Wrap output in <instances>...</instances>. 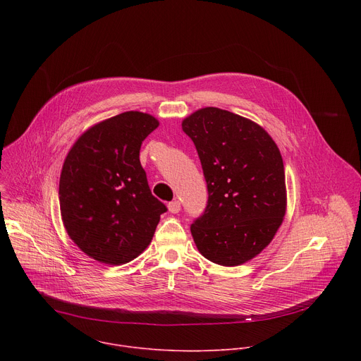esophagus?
<instances>
[{
  "instance_id": "34e87169",
  "label": "esophagus",
  "mask_w": 361,
  "mask_h": 361,
  "mask_svg": "<svg viewBox=\"0 0 361 361\" xmlns=\"http://www.w3.org/2000/svg\"><path fill=\"white\" fill-rule=\"evenodd\" d=\"M180 210H181V204H180V201H171V202H169V212L170 213H173V214H177V213H180Z\"/></svg>"
}]
</instances>
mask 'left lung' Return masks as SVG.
Returning a JSON list of instances; mask_svg holds the SVG:
<instances>
[{
    "mask_svg": "<svg viewBox=\"0 0 361 361\" xmlns=\"http://www.w3.org/2000/svg\"><path fill=\"white\" fill-rule=\"evenodd\" d=\"M201 161L209 200L191 234L205 259L226 267L260 254L283 223L284 164L269 133L227 110L205 107L183 120Z\"/></svg>",
    "mask_w": 361,
    "mask_h": 361,
    "instance_id": "left-lung-1",
    "label": "left lung"
}]
</instances>
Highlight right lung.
I'll return each instance as SVG.
<instances>
[{"instance_id":"1","label":"right lung","mask_w":361,"mask_h":361,"mask_svg":"<svg viewBox=\"0 0 361 361\" xmlns=\"http://www.w3.org/2000/svg\"><path fill=\"white\" fill-rule=\"evenodd\" d=\"M157 118L126 111L88 128L74 142L60 177V210L70 238L91 259L126 264L151 243L166 205L151 194L140 163Z\"/></svg>"}]
</instances>
